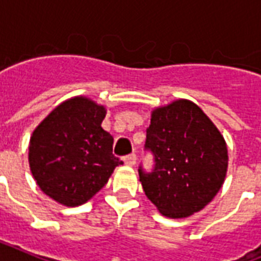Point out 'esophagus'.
<instances>
[{
    "mask_svg": "<svg viewBox=\"0 0 261 261\" xmlns=\"http://www.w3.org/2000/svg\"><path fill=\"white\" fill-rule=\"evenodd\" d=\"M123 162H124L126 166L134 167L135 163H137V157H135V154H128V156H126L123 159Z\"/></svg>",
    "mask_w": 261,
    "mask_h": 261,
    "instance_id": "1",
    "label": "esophagus"
}]
</instances>
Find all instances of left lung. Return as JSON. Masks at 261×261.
<instances>
[{
	"label": "left lung",
	"mask_w": 261,
	"mask_h": 261,
	"mask_svg": "<svg viewBox=\"0 0 261 261\" xmlns=\"http://www.w3.org/2000/svg\"><path fill=\"white\" fill-rule=\"evenodd\" d=\"M145 146L154 154L156 166L152 174L138 170L139 180L163 216H192L222 188L227 145L214 122L190 99H174L152 109Z\"/></svg>",
	"instance_id": "left-lung-1"
}]
</instances>
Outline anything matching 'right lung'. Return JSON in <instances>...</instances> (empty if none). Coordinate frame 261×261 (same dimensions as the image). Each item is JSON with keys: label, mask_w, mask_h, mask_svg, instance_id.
<instances>
[{"label": "right lung", "mask_w": 261, "mask_h": 261, "mask_svg": "<svg viewBox=\"0 0 261 261\" xmlns=\"http://www.w3.org/2000/svg\"><path fill=\"white\" fill-rule=\"evenodd\" d=\"M104 105L86 95L59 104L31 134L29 164L47 197L65 206L87 202L104 188L117 166L113 137L101 127Z\"/></svg>", "instance_id": "add662e5"}]
</instances>
